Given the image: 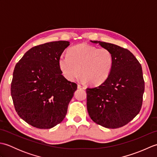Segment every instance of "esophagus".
Here are the masks:
<instances>
[{
  "label": "esophagus",
  "instance_id": "1",
  "mask_svg": "<svg viewBox=\"0 0 157 157\" xmlns=\"http://www.w3.org/2000/svg\"><path fill=\"white\" fill-rule=\"evenodd\" d=\"M78 88L79 89H84V88H85L84 87V86H81L80 84H78Z\"/></svg>",
  "mask_w": 157,
  "mask_h": 157
}]
</instances>
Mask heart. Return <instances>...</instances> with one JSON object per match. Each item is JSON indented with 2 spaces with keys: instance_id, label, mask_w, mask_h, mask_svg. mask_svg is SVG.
Instances as JSON below:
<instances>
[{
  "instance_id": "heart-1",
  "label": "heart",
  "mask_w": 157,
  "mask_h": 157,
  "mask_svg": "<svg viewBox=\"0 0 157 157\" xmlns=\"http://www.w3.org/2000/svg\"><path fill=\"white\" fill-rule=\"evenodd\" d=\"M68 54L60 56L59 66L63 75L69 81L75 80L82 73L83 82L99 86L111 74L113 57L108 49L80 44L72 47Z\"/></svg>"
}]
</instances>
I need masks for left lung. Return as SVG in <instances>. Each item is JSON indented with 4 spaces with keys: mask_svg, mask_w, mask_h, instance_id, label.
<instances>
[{
    "mask_svg": "<svg viewBox=\"0 0 157 157\" xmlns=\"http://www.w3.org/2000/svg\"><path fill=\"white\" fill-rule=\"evenodd\" d=\"M90 42L111 51L113 66L103 84L86 89L88 114L93 121L105 128H121L141 109L144 92L142 66L128 49L111 43Z\"/></svg>",
    "mask_w": 157,
    "mask_h": 157,
    "instance_id": "8db88e82",
    "label": "left lung"
}]
</instances>
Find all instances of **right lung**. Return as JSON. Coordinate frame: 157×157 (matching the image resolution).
Listing matches in <instances>:
<instances>
[{
    "mask_svg": "<svg viewBox=\"0 0 157 157\" xmlns=\"http://www.w3.org/2000/svg\"><path fill=\"white\" fill-rule=\"evenodd\" d=\"M69 44L61 40L34 46L15 67L11 94L15 111L35 128L50 129L61 123L78 88L59 66L60 56Z\"/></svg>",
    "mask_w": 157,
    "mask_h": 157,
    "instance_id": "1",
    "label": "right lung"
}]
</instances>
